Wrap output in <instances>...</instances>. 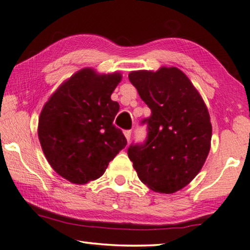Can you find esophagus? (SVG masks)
Here are the masks:
<instances>
[{
	"instance_id": "1",
	"label": "esophagus",
	"mask_w": 250,
	"mask_h": 250,
	"mask_svg": "<svg viewBox=\"0 0 250 250\" xmlns=\"http://www.w3.org/2000/svg\"><path fill=\"white\" fill-rule=\"evenodd\" d=\"M125 136L126 138V140H128V143L130 141V138H131V130H125Z\"/></svg>"
}]
</instances>
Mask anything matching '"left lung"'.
I'll return each instance as SVG.
<instances>
[{"instance_id":"left-lung-1","label":"left lung","mask_w":250,"mask_h":250,"mask_svg":"<svg viewBox=\"0 0 250 250\" xmlns=\"http://www.w3.org/2000/svg\"><path fill=\"white\" fill-rule=\"evenodd\" d=\"M129 81L151 111L141 120L147 125V139L128 148L133 168L152 191H180L199 174L210 151L212 125L206 103L176 67L131 72Z\"/></svg>"}]
</instances>
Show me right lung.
Instances as JSON below:
<instances>
[{"instance_id": "add662e5", "label": "right lung", "mask_w": 250, "mask_h": 250, "mask_svg": "<svg viewBox=\"0 0 250 250\" xmlns=\"http://www.w3.org/2000/svg\"><path fill=\"white\" fill-rule=\"evenodd\" d=\"M120 73L83 68L57 88L39 117L38 137L48 163L74 184L101 177L126 145L113 125L119 103L111 100Z\"/></svg>"}]
</instances>
